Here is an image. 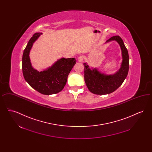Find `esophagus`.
<instances>
[{"label":"esophagus","mask_w":152,"mask_h":152,"mask_svg":"<svg viewBox=\"0 0 152 152\" xmlns=\"http://www.w3.org/2000/svg\"><path fill=\"white\" fill-rule=\"evenodd\" d=\"M77 59H78V61L79 62H82V61H83L84 58V56H80Z\"/></svg>","instance_id":"esophagus-1"}]
</instances>
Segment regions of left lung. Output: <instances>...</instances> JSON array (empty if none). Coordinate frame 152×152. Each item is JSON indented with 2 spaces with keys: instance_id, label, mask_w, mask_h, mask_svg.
<instances>
[{
  "instance_id": "1",
  "label": "left lung",
  "mask_w": 152,
  "mask_h": 152,
  "mask_svg": "<svg viewBox=\"0 0 152 152\" xmlns=\"http://www.w3.org/2000/svg\"><path fill=\"white\" fill-rule=\"evenodd\" d=\"M116 40L121 47L123 62L121 68L113 75H105L99 72L96 69L91 70L86 63L84 65V80L90 92L96 94L112 93L120 87L126 77L129 71V54L122 39L118 35L111 37L107 42Z\"/></svg>"
}]
</instances>
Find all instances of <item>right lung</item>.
<instances>
[{
    "label": "right lung",
    "instance_id": "1",
    "mask_svg": "<svg viewBox=\"0 0 152 152\" xmlns=\"http://www.w3.org/2000/svg\"><path fill=\"white\" fill-rule=\"evenodd\" d=\"M42 33L36 32L27 44L22 58V71L24 77L29 86L40 94L46 95L58 94L66 84L67 77L76 64L75 58H62L48 70L38 72L30 63L29 53L34 42Z\"/></svg>",
    "mask_w": 152,
    "mask_h": 152
}]
</instances>
